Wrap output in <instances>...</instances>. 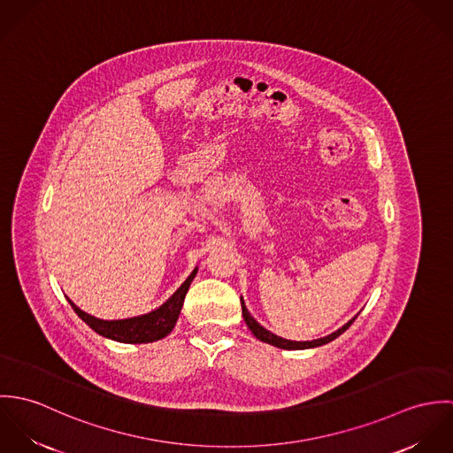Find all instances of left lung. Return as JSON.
<instances>
[{
	"mask_svg": "<svg viewBox=\"0 0 453 453\" xmlns=\"http://www.w3.org/2000/svg\"><path fill=\"white\" fill-rule=\"evenodd\" d=\"M241 305H242L244 321H246L248 327L251 329V333L258 338L259 342H265V343H270V345H273V347L286 349V350H303V349H314V347H321L324 343H329V342H333L334 338H338L342 333H345V331L350 327V324L354 323L356 318H357V316H354L349 323L343 324L342 327H338L336 331H333L331 334L323 336V338H316V340H311V342H296V340H286V338L277 336V334H273L272 331L265 329V327L250 314V311L246 309V303H244L242 298H241Z\"/></svg>",
	"mask_w": 453,
	"mask_h": 453,
	"instance_id": "8db88e82",
	"label": "left lung"
}]
</instances>
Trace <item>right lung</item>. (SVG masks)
Listing matches in <instances>:
<instances>
[{
	"label": "right lung",
	"mask_w": 453,
	"mask_h": 453,
	"mask_svg": "<svg viewBox=\"0 0 453 453\" xmlns=\"http://www.w3.org/2000/svg\"><path fill=\"white\" fill-rule=\"evenodd\" d=\"M196 272H198V268L195 266L194 272L188 275V279L176 289V293L165 303H162L158 309H155L148 314L135 316V318L106 321V319H99V318H94V316L83 312L69 298H67V302L71 303V307L78 314V318L83 323L88 324L101 336L120 342V343H150V342L162 340L164 336H167L173 331L174 324L180 318L185 296L188 293V288H190Z\"/></svg>",
	"instance_id": "right-lung-1"
}]
</instances>
